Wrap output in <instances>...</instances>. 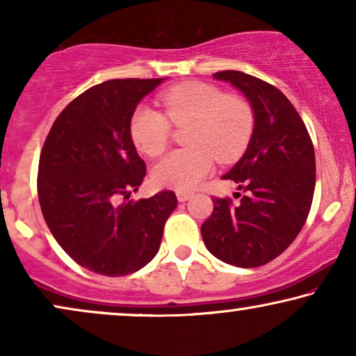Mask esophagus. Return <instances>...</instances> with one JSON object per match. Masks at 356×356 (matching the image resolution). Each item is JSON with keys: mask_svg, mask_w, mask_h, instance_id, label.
Segmentation results:
<instances>
[{"mask_svg": "<svg viewBox=\"0 0 356 356\" xmlns=\"http://www.w3.org/2000/svg\"><path fill=\"white\" fill-rule=\"evenodd\" d=\"M177 197H178L179 202H186V201H189V199L193 197V194H191V193H183V191H179V193L177 194Z\"/></svg>", "mask_w": 356, "mask_h": 356, "instance_id": "obj_1", "label": "esophagus"}]
</instances>
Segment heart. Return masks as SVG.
I'll return each instance as SVG.
<instances>
[{
    "mask_svg": "<svg viewBox=\"0 0 356 356\" xmlns=\"http://www.w3.org/2000/svg\"><path fill=\"white\" fill-rule=\"evenodd\" d=\"M162 111L140 105L131 116L129 134L140 154L159 157L173 126H186L189 149L167 155L152 170L157 186L191 191L212 172L213 157L232 162L245 152L254 129V111L245 99L225 95L217 86L189 81L160 94Z\"/></svg>",
    "mask_w": 356,
    "mask_h": 356,
    "instance_id": "heart-1",
    "label": "heart"
}]
</instances>
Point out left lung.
I'll list each match as a JSON object with an SVG mask.
<instances>
[{"mask_svg": "<svg viewBox=\"0 0 356 356\" xmlns=\"http://www.w3.org/2000/svg\"><path fill=\"white\" fill-rule=\"evenodd\" d=\"M251 102L254 129L246 152L223 179L245 194L212 197L202 223L207 250L236 267L264 266L289 248L308 218L316 184L313 140L291 102L269 82L241 71H218Z\"/></svg>", "mask_w": 356, "mask_h": 356, "instance_id": "8db88e82", "label": "left lung"}]
</instances>
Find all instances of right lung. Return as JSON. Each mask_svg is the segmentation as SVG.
<instances>
[{
	"mask_svg": "<svg viewBox=\"0 0 356 356\" xmlns=\"http://www.w3.org/2000/svg\"><path fill=\"white\" fill-rule=\"evenodd\" d=\"M163 79H111L76 97L43 144L37 191L51 235L95 274H133L154 259L177 207L173 191L121 202L138 191L145 163L129 134L136 106Z\"/></svg>",
	"mask_w": 356,
	"mask_h": 356,
	"instance_id": "add662e5",
	"label": "right lung"
}]
</instances>
